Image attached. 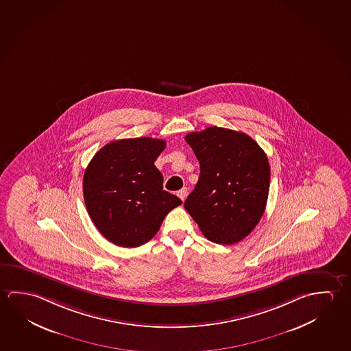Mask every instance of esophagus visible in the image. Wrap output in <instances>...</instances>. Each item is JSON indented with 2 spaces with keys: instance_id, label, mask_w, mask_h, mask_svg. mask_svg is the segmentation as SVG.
Here are the masks:
<instances>
[{
  "instance_id": "1",
  "label": "esophagus",
  "mask_w": 351,
  "mask_h": 351,
  "mask_svg": "<svg viewBox=\"0 0 351 351\" xmlns=\"http://www.w3.org/2000/svg\"><path fill=\"white\" fill-rule=\"evenodd\" d=\"M178 195L182 199V201H184L186 199V197H187V189L186 187H184V189H181V190L178 191Z\"/></svg>"
}]
</instances>
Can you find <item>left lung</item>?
<instances>
[{
    "mask_svg": "<svg viewBox=\"0 0 351 351\" xmlns=\"http://www.w3.org/2000/svg\"><path fill=\"white\" fill-rule=\"evenodd\" d=\"M184 139L201 167L184 209L209 241H241L258 224L268 199L270 167L265 152L246 133L223 127H208Z\"/></svg>",
    "mask_w": 351,
    "mask_h": 351,
    "instance_id": "left-lung-1",
    "label": "left lung"
}]
</instances>
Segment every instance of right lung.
I'll return each instance as SVG.
<instances>
[{"label": "right lung", "instance_id": "right-lung-1", "mask_svg": "<svg viewBox=\"0 0 351 351\" xmlns=\"http://www.w3.org/2000/svg\"><path fill=\"white\" fill-rule=\"evenodd\" d=\"M162 139H119L104 145L86 169L83 195L99 232L120 247H138L160 229L167 213L182 201L162 190L154 165Z\"/></svg>", "mask_w": 351, "mask_h": 351}]
</instances>
